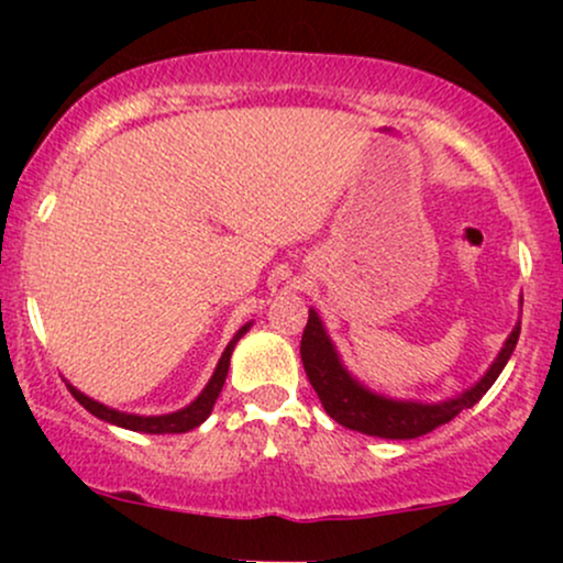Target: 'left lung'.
<instances>
[{
  "label": "left lung",
  "instance_id": "8db88e82",
  "mask_svg": "<svg viewBox=\"0 0 563 563\" xmlns=\"http://www.w3.org/2000/svg\"><path fill=\"white\" fill-rule=\"evenodd\" d=\"M521 303H525V299H521ZM519 333L521 322H516L514 331L508 333L506 344H503L497 357L493 360V365L487 367V373L474 386H468L466 391L455 394L450 399H439V402L394 399L367 389L363 380H357L346 371L339 349H335L314 309H309L307 328H303L301 335V363L303 371H307L309 384L314 386L322 407H325V412L335 423L367 437L416 439L439 429V426L450 423L457 412L479 402L503 373L510 354H514Z\"/></svg>",
  "mask_w": 563,
  "mask_h": 563
}]
</instances>
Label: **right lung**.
Segmentation results:
<instances>
[{"label":"right lung","instance_id":"add662e5","mask_svg":"<svg viewBox=\"0 0 563 563\" xmlns=\"http://www.w3.org/2000/svg\"><path fill=\"white\" fill-rule=\"evenodd\" d=\"M251 325H254V322H245L241 331L232 335V341L224 346L222 357H219V363L214 367V376L209 378V384L203 386V391H200L190 405H185L183 410L166 412V416H137V412H124V410H115V407L97 402V399L87 397V394L76 389L74 384H68V391L74 394L76 402H79L84 410H89L95 418H100V421L106 423L121 426V429H129V431H140V434H185V431L198 429V426L211 416L219 391H222L224 386V378H228L232 349H235L238 341L251 331Z\"/></svg>","mask_w":563,"mask_h":563}]
</instances>
